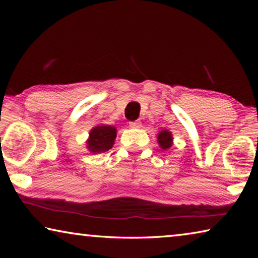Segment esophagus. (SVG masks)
Masks as SVG:
<instances>
[{
  "mask_svg": "<svg viewBox=\"0 0 258 258\" xmlns=\"http://www.w3.org/2000/svg\"><path fill=\"white\" fill-rule=\"evenodd\" d=\"M141 125H142L141 120H133V122H130V126L132 128H139L141 127Z\"/></svg>",
  "mask_w": 258,
  "mask_h": 258,
  "instance_id": "obj_1",
  "label": "esophagus"
}]
</instances>
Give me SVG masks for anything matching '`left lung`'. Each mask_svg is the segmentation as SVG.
I'll return each instance as SVG.
<instances>
[{"label":"left lung","mask_w":258,"mask_h":258,"mask_svg":"<svg viewBox=\"0 0 258 258\" xmlns=\"http://www.w3.org/2000/svg\"><path fill=\"white\" fill-rule=\"evenodd\" d=\"M158 144L162 147L163 150H167L172 146V134L168 131H162V132L158 134Z\"/></svg>","instance_id":"obj_1"}]
</instances>
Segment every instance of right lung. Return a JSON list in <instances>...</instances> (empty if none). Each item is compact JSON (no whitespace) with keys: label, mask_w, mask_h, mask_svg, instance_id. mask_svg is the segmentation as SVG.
I'll use <instances>...</instances> for the list:
<instances>
[{"label":"right lung","mask_w":258,"mask_h":258,"mask_svg":"<svg viewBox=\"0 0 258 258\" xmlns=\"http://www.w3.org/2000/svg\"><path fill=\"white\" fill-rule=\"evenodd\" d=\"M116 139V130L109 125L96 126L90 132L87 147L92 153H102L112 149Z\"/></svg>","instance_id":"right-lung-1"}]
</instances>
